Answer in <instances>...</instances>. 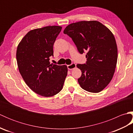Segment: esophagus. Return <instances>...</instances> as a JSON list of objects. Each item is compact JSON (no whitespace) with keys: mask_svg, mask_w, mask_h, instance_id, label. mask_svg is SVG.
I'll list each match as a JSON object with an SVG mask.
<instances>
[{"mask_svg":"<svg viewBox=\"0 0 133 133\" xmlns=\"http://www.w3.org/2000/svg\"><path fill=\"white\" fill-rule=\"evenodd\" d=\"M76 67V64L74 63H72L71 64H69V65H67V69L69 70H72L75 69Z\"/></svg>","mask_w":133,"mask_h":133,"instance_id":"1","label":"esophagus"}]
</instances>
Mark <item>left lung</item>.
<instances>
[{
  "mask_svg": "<svg viewBox=\"0 0 133 133\" xmlns=\"http://www.w3.org/2000/svg\"><path fill=\"white\" fill-rule=\"evenodd\" d=\"M63 33L72 39L79 52H87L86 63L77 64L82 71L79 85L90 92L101 91L111 81L117 65L118 50L112 33L95 21L71 23Z\"/></svg>",
  "mask_w": 133,
  "mask_h": 133,
  "instance_id": "obj_1",
  "label": "left lung"
}]
</instances>
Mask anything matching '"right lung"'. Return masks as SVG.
Segmentation results:
<instances>
[{"label":"right lung","instance_id":"right-lung-1","mask_svg":"<svg viewBox=\"0 0 133 133\" xmlns=\"http://www.w3.org/2000/svg\"><path fill=\"white\" fill-rule=\"evenodd\" d=\"M62 27L46 26L31 30L18 44L16 61L20 74L27 85L45 97L58 94L67 75L66 65L50 63L53 46Z\"/></svg>","mask_w":133,"mask_h":133}]
</instances>
